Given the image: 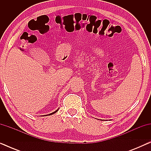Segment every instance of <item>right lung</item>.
Segmentation results:
<instances>
[{
  "instance_id": "1",
  "label": "right lung",
  "mask_w": 151,
  "mask_h": 151,
  "mask_svg": "<svg viewBox=\"0 0 151 151\" xmlns=\"http://www.w3.org/2000/svg\"><path fill=\"white\" fill-rule=\"evenodd\" d=\"M58 111V109H57V110H56V111H54V112L51 113H50V114H49V115H53V114H54V113H56Z\"/></svg>"
}]
</instances>
